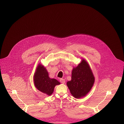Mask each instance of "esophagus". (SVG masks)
I'll use <instances>...</instances> for the list:
<instances>
[{
	"mask_svg": "<svg viewBox=\"0 0 124 124\" xmlns=\"http://www.w3.org/2000/svg\"><path fill=\"white\" fill-rule=\"evenodd\" d=\"M60 82L61 83H62V84H64L65 83V80L64 79H62V78H61V79H60Z\"/></svg>",
	"mask_w": 124,
	"mask_h": 124,
	"instance_id": "1",
	"label": "esophagus"
}]
</instances>
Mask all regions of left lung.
<instances>
[{"mask_svg":"<svg viewBox=\"0 0 124 124\" xmlns=\"http://www.w3.org/2000/svg\"><path fill=\"white\" fill-rule=\"evenodd\" d=\"M94 77L88 63L84 59L78 65L73 68L71 80L67 82L71 95L75 98L86 95L94 83Z\"/></svg>","mask_w":124,"mask_h":124,"instance_id":"left-lung-1","label":"left lung"}]
</instances>
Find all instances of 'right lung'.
I'll use <instances>...</instances> for the list:
<instances>
[{
    "label": "right lung",
    "instance_id": "obj_1",
    "mask_svg": "<svg viewBox=\"0 0 124 124\" xmlns=\"http://www.w3.org/2000/svg\"><path fill=\"white\" fill-rule=\"evenodd\" d=\"M33 81L36 88L49 96L53 93L55 86L60 84L56 79L49 77L46 68L40 63L36 68Z\"/></svg>",
    "mask_w": 124,
    "mask_h": 124
}]
</instances>
